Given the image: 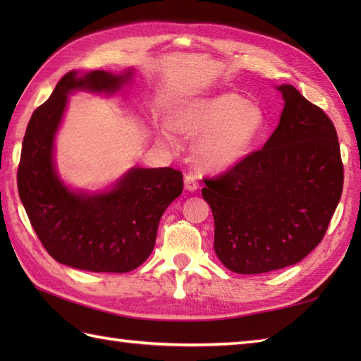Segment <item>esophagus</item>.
I'll use <instances>...</instances> for the list:
<instances>
[{
	"label": "esophagus",
	"instance_id": "34e87169",
	"mask_svg": "<svg viewBox=\"0 0 361 361\" xmlns=\"http://www.w3.org/2000/svg\"><path fill=\"white\" fill-rule=\"evenodd\" d=\"M185 188L188 190H190V192L198 189V181H197V176L194 173H188L185 176Z\"/></svg>",
	"mask_w": 361,
	"mask_h": 361
}]
</instances>
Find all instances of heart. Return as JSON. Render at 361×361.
<instances>
[{
    "mask_svg": "<svg viewBox=\"0 0 361 361\" xmlns=\"http://www.w3.org/2000/svg\"><path fill=\"white\" fill-rule=\"evenodd\" d=\"M173 127L189 136H200L197 158L211 171H224L247 157L267 128V113L259 102L235 93L194 99L173 114ZM167 141L172 135L166 133Z\"/></svg>",
    "mask_w": 361,
    "mask_h": 361,
    "instance_id": "obj_1",
    "label": "heart"
}]
</instances>
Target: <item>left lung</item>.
Masks as SVG:
<instances>
[{"label": "left lung", "instance_id": "1", "mask_svg": "<svg viewBox=\"0 0 361 361\" xmlns=\"http://www.w3.org/2000/svg\"><path fill=\"white\" fill-rule=\"evenodd\" d=\"M264 147L214 178L202 195L214 216V250L228 270L257 274L302 260L323 240L343 192L334 122L291 85Z\"/></svg>", "mask_w": 361, "mask_h": 361}]
</instances>
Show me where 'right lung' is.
I'll return each instance as SVG.
<instances>
[{
  "instance_id": "right-lung-1",
  "label": "right lung",
  "mask_w": 361,
  "mask_h": 361,
  "mask_svg": "<svg viewBox=\"0 0 361 361\" xmlns=\"http://www.w3.org/2000/svg\"><path fill=\"white\" fill-rule=\"evenodd\" d=\"M133 75L91 71L65 74L32 113L23 140L18 194L35 234L57 262L94 273H127L155 247L161 216L183 192L172 167H133L109 192H74L54 166V137L74 90L114 93Z\"/></svg>"
}]
</instances>
